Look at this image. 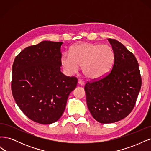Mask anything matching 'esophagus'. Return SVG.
<instances>
[{"label": "esophagus", "mask_w": 151, "mask_h": 151, "mask_svg": "<svg viewBox=\"0 0 151 151\" xmlns=\"http://www.w3.org/2000/svg\"><path fill=\"white\" fill-rule=\"evenodd\" d=\"M78 84H79V85H81V86H83V85L84 84V82L83 81H82V80H81V79H79V81H78Z\"/></svg>", "instance_id": "esophagus-1"}]
</instances>
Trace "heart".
I'll return each instance as SVG.
<instances>
[{"label": "heart", "instance_id": "b5f03b06", "mask_svg": "<svg viewBox=\"0 0 151 151\" xmlns=\"http://www.w3.org/2000/svg\"><path fill=\"white\" fill-rule=\"evenodd\" d=\"M115 61V53L108 45L83 43L74 45L61 58L67 74H73L83 66V72L89 79L97 80L107 75Z\"/></svg>", "mask_w": 151, "mask_h": 151}]
</instances>
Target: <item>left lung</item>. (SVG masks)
<instances>
[{
    "label": "left lung",
    "instance_id": "left-lung-1",
    "mask_svg": "<svg viewBox=\"0 0 151 151\" xmlns=\"http://www.w3.org/2000/svg\"><path fill=\"white\" fill-rule=\"evenodd\" d=\"M115 53L111 71L103 78L88 82L84 90L89 110L96 120L111 123L127 116L134 108L142 79L134 55L118 41L109 38Z\"/></svg>",
    "mask_w": 151,
    "mask_h": 151
}]
</instances>
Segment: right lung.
<instances>
[{
  "label": "right lung",
  "instance_id": "1",
  "mask_svg": "<svg viewBox=\"0 0 151 151\" xmlns=\"http://www.w3.org/2000/svg\"><path fill=\"white\" fill-rule=\"evenodd\" d=\"M62 44L43 41L22 50L13 63V97L24 115L40 124H51L62 116L77 86L76 77L60 71Z\"/></svg>",
  "mask_w": 151,
  "mask_h": 151
}]
</instances>
